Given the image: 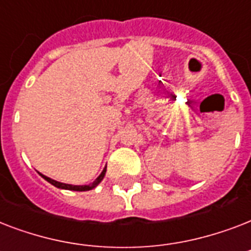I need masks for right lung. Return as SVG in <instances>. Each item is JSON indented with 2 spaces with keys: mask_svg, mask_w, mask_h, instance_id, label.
Here are the masks:
<instances>
[{
  "mask_svg": "<svg viewBox=\"0 0 251 251\" xmlns=\"http://www.w3.org/2000/svg\"><path fill=\"white\" fill-rule=\"evenodd\" d=\"M105 172H106V167L102 169V172L100 173L98 178L95 179L94 182L90 183V185H69V183H62V182H58V181H54V179L49 178L47 176L41 175V177L44 179H47L49 183H52L53 186L58 187V189H65V190H74V191H87V190H92L94 187H96L99 183L101 182L102 178H104V176H105Z\"/></svg>",
  "mask_w": 251,
  "mask_h": 251,
  "instance_id": "add662e5",
  "label": "right lung"
}]
</instances>
